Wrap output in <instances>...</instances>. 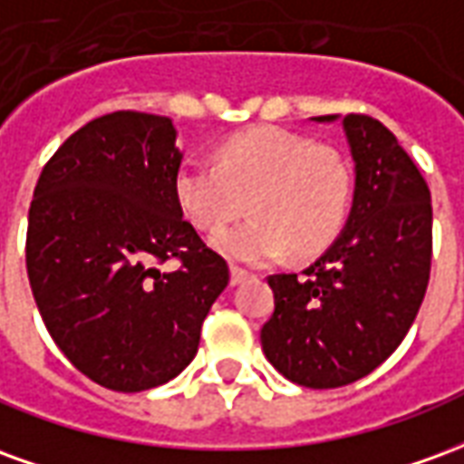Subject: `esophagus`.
I'll use <instances>...</instances> for the list:
<instances>
[{"label": "esophagus", "instance_id": "obj_1", "mask_svg": "<svg viewBox=\"0 0 464 464\" xmlns=\"http://www.w3.org/2000/svg\"><path fill=\"white\" fill-rule=\"evenodd\" d=\"M246 278H248V273L243 271V268H236V266H233V268H231V285H241Z\"/></svg>", "mask_w": 464, "mask_h": 464}]
</instances>
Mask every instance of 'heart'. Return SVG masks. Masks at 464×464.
<instances>
[{"label": "heart", "instance_id": "1", "mask_svg": "<svg viewBox=\"0 0 464 464\" xmlns=\"http://www.w3.org/2000/svg\"><path fill=\"white\" fill-rule=\"evenodd\" d=\"M350 188L341 153L276 126L236 133L216 161L188 159L173 176L179 208L201 231L236 218L251 196V221L211 236L216 251L243 266L278 261L291 248L313 256L331 246L348 218Z\"/></svg>", "mask_w": 464, "mask_h": 464}]
</instances>
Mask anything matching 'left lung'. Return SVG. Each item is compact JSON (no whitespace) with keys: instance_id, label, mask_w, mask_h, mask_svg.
<instances>
[{"instance_id":"1","label":"left lung","mask_w":464,"mask_h":464,"mask_svg":"<svg viewBox=\"0 0 464 464\" xmlns=\"http://www.w3.org/2000/svg\"><path fill=\"white\" fill-rule=\"evenodd\" d=\"M341 123L355 163L348 221L303 276H268L276 311L261 331L273 368L315 390L365 378L395 353L425 298L432 258V206L418 166L378 119L348 114Z\"/></svg>"}]
</instances>
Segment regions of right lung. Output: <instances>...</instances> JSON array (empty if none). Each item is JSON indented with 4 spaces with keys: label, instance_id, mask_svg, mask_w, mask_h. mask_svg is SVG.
<instances>
[{
    "label": "right lung",
    "instance_id": "add662e5",
    "mask_svg": "<svg viewBox=\"0 0 464 464\" xmlns=\"http://www.w3.org/2000/svg\"><path fill=\"white\" fill-rule=\"evenodd\" d=\"M169 116L114 111L72 133L39 176L26 273L46 331L86 378L141 392L176 378L228 285V266L173 196ZM176 257L169 272L160 266Z\"/></svg>",
    "mask_w": 464,
    "mask_h": 464
}]
</instances>
